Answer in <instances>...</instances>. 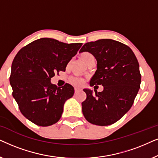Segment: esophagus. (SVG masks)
<instances>
[{"instance_id": "34e87169", "label": "esophagus", "mask_w": 158, "mask_h": 158, "mask_svg": "<svg viewBox=\"0 0 158 158\" xmlns=\"http://www.w3.org/2000/svg\"><path fill=\"white\" fill-rule=\"evenodd\" d=\"M81 89L80 88H75V93L76 92H78V91H80V90H81Z\"/></svg>"}]
</instances>
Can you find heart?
<instances>
[{
	"mask_svg": "<svg viewBox=\"0 0 158 158\" xmlns=\"http://www.w3.org/2000/svg\"><path fill=\"white\" fill-rule=\"evenodd\" d=\"M92 56L93 55H91V54L89 52H83L81 55V59L83 62H85L90 57H92ZM70 82L73 84V85H81L82 83H83V81H82L81 79L78 78V77H73L71 78Z\"/></svg>",
	"mask_w": 158,
	"mask_h": 158,
	"instance_id": "1",
	"label": "heart"
}]
</instances>
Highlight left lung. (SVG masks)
Wrapping results in <instances>:
<instances>
[{"instance_id": "obj_1", "label": "left lung", "mask_w": 158, "mask_h": 158, "mask_svg": "<svg viewBox=\"0 0 158 158\" xmlns=\"http://www.w3.org/2000/svg\"><path fill=\"white\" fill-rule=\"evenodd\" d=\"M88 52L97 61V70L90 85H101L102 92L95 94L84 88L86 99L82 103L85 119L93 124L108 126L129 111L140 88L139 62L128 46L106 39L86 43L80 52Z\"/></svg>"}]
</instances>
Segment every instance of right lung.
Instances as JSON below:
<instances>
[{
	"label": "right lung",
	"instance_id": "obj_1",
	"mask_svg": "<svg viewBox=\"0 0 158 158\" xmlns=\"http://www.w3.org/2000/svg\"><path fill=\"white\" fill-rule=\"evenodd\" d=\"M82 44L41 38L17 53L10 76L13 97L21 114L34 124L48 127L61 118L64 103L75 90L68 83L57 87L51 79L57 72L65 71Z\"/></svg>",
	"mask_w": 158,
	"mask_h": 158
}]
</instances>
